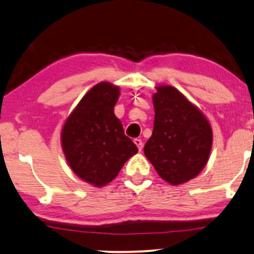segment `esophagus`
Returning a JSON list of instances; mask_svg holds the SVG:
<instances>
[{"label":"esophagus","instance_id":"1","mask_svg":"<svg viewBox=\"0 0 254 254\" xmlns=\"http://www.w3.org/2000/svg\"><path fill=\"white\" fill-rule=\"evenodd\" d=\"M134 144L136 145V147H138L139 151L142 150V141H141V139H134Z\"/></svg>","mask_w":254,"mask_h":254}]
</instances>
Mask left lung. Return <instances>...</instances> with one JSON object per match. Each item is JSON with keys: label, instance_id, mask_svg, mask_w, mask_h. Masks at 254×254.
I'll use <instances>...</instances> for the list:
<instances>
[{"label": "left lung", "instance_id": "8db88e82", "mask_svg": "<svg viewBox=\"0 0 254 254\" xmlns=\"http://www.w3.org/2000/svg\"><path fill=\"white\" fill-rule=\"evenodd\" d=\"M154 125L144 153L158 175L171 186L197 176L213 145V130L203 113L171 85H158L152 97Z\"/></svg>", "mask_w": 254, "mask_h": 254}]
</instances>
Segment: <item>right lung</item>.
<instances>
[{
	"mask_svg": "<svg viewBox=\"0 0 254 254\" xmlns=\"http://www.w3.org/2000/svg\"><path fill=\"white\" fill-rule=\"evenodd\" d=\"M120 88L101 82L89 90L68 115L62 129V147L80 180L104 187L138 152L114 114Z\"/></svg>",
	"mask_w": 254,
	"mask_h": 254,
	"instance_id": "1",
	"label": "right lung"
}]
</instances>
